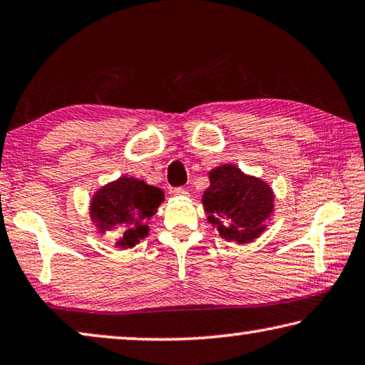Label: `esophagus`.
Wrapping results in <instances>:
<instances>
[{
  "instance_id": "34e87169",
  "label": "esophagus",
  "mask_w": 365,
  "mask_h": 365,
  "mask_svg": "<svg viewBox=\"0 0 365 365\" xmlns=\"http://www.w3.org/2000/svg\"><path fill=\"white\" fill-rule=\"evenodd\" d=\"M171 194L173 195H187L189 192H187V189H184V187H175L171 190Z\"/></svg>"
}]
</instances>
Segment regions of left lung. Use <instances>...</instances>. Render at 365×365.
<instances>
[{
	"label": "left lung",
	"mask_w": 365,
	"mask_h": 365,
	"mask_svg": "<svg viewBox=\"0 0 365 365\" xmlns=\"http://www.w3.org/2000/svg\"><path fill=\"white\" fill-rule=\"evenodd\" d=\"M209 178L210 187L202 195V204L212 225L225 240L241 245L259 237L272 214L271 187L232 165L215 168Z\"/></svg>",
	"instance_id": "1"
}]
</instances>
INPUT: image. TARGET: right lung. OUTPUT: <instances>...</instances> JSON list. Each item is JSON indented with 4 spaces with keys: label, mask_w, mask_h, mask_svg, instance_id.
<instances>
[{
    "label": "right lung",
    "mask_w": 365,
    "mask_h": 365,
    "mask_svg": "<svg viewBox=\"0 0 365 365\" xmlns=\"http://www.w3.org/2000/svg\"><path fill=\"white\" fill-rule=\"evenodd\" d=\"M163 197L161 189L124 176L98 190L93 197L91 218L99 225L101 233L119 228L122 238L117 245L132 248L140 238L148 235L147 222Z\"/></svg>",
    "instance_id": "add662e5"
}]
</instances>
